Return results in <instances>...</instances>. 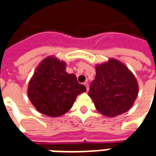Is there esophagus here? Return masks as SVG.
<instances>
[{"instance_id": "obj_1", "label": "esophagus", "mask_w": 156, "mask_h": 156, "mask_svg": "<svg viewBox=\"0 0 156 156\" xmlns=\"http://www.w3.org/2000/svg\"><path fill=\"white\" fill-rule=\"evenodd\" d=\"M84 85H85V87H86V88H87V90L88 91V89H89V88H88V83H84Z\"/></svg>"}]
</instances>
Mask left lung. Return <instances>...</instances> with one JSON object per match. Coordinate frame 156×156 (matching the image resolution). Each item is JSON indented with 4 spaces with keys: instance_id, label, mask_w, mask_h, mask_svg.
I'll list each match as a JSON object with an SVG mask.
<instances>
[{
    "instance_id": "left-lung-1",
    "label": "left lung",
    "mask_w": 156,
    "mask_h": 156,
    "mask_svg": "<svg viewBox=\"0 0 156 156\" xmlns=\"http://www.w3.org/2000/svg\"><path fill=\"white\" fill-rule=\"evenodd\" d=\"M138 93L136 78L124 63L111 58L96 66V77L90 84L88 96L102 115L115 117L127 112Z\"/></svg>"
}]
</instances>
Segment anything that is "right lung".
<instances>
[{"label": "right lung", "mask_w": 156, "mask_h": 156, "mask_svg": "<svg viewBox=\"0 0 156 156\" xmlns=\"http://www.w3.org/2000/svg\"><path fill=\"white\" fill-rule=\"evenodd\" d=\"M86 91L73 73L66 72V63L54 57L42 60L29 82L27 94L37 111L50 117L64 115L77 96Z\"/></svg>", "instance_id": "1"}]
</instances>
